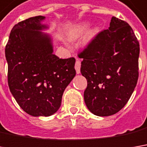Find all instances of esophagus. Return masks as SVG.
Masks as SVG:
<instances>
[{
	"instance_id": "34e87169",
	"label": "esophagus",
	"mask_w": 147,
	"mask_h": 147,
	"mask_svg": "<svg viewBox=\"0 0 147 147\" xmlns=\"http://www.w3.org/2000/svg\"><path fill=\"white\" fill-rule=\"evenodd\" d=\"M75 69H76V73L80 74V72H81V61L78 58H76V61L75 64Z\"/></svg>"
}]
</instances>
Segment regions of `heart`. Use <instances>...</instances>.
Segmentation results:
<instances>
[{
    "mask_svg": "<svg viewBox=\"0 0 147 147\" xmlns=\"http://www.w3.org/2000/svg\"><path fill=\"white\" fill-rule=\"evenodd\" d=\"M89 26L87 25H82V26H79L77 27H76L70 34L71 37V38H76L78 37L79 36L82 35L83 33H85L86 30H88Z\"/></svg>",
    "mask_w": 147,
    "mask_h": 147,
    "instance_id": "obj_1",
    "label": "heart"
}]
</instances>
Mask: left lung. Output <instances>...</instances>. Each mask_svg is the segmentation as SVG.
<instances>
[{"instance_id":"1","label":"left lung","mask_w":147,"mask_h":147,"mask_svg":"<svg viewBox=\"0 0 147 147\" xmlns=\"http://www.w3.org/2000/svg\"><path fill=\"white\" fill-rule=\"evenodd\" d=\"M140 45L127 22L112 16L110 27L98 33L78 55L87 80L84 100L91 113L108 117L129 100L138 80Z\"/></svg>"}]
</instances>
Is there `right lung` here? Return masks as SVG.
I'll use <instances>...</instances> for the list:
<instances>
[{
    "label": "right lung",
    "mask_w": 147,
    "mask_h": 147,
    "mask_svg": "<svg viewBox=\"0 0 147 147\" xmlns=\"http://www.w3.org/2000/svg\"><path fill=\"white\" fill-rule=\"evenodd\" d=\"M45 16L30 17L14 26L5 46L8 85L22 110L33 117H49L61 107L63 92L76 76V59L53 54Z\"/></svg>",
    "instance_id": "right-lung-1"
}]
</instances>
